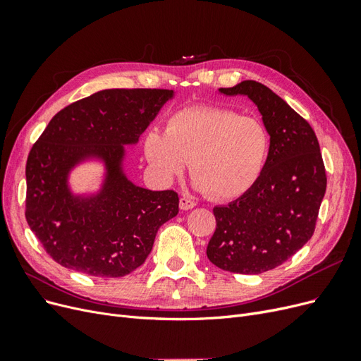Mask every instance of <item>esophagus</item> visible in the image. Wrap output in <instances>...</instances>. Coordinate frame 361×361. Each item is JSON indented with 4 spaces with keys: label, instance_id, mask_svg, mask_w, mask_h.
<instances>
[{
    "label": "esophagus",
    "instance_id": "esophagus-1",
    "mask_svg": "<svg viewBox=\"0 0 361 361\" xmlns=\"http://www.w3.org/2000/svg\"><path fill=\"white\" fill-rule=\"evenodd\" d=\"M194 206H195V202H192L191 199L180 197V200H179V207H180L182 211H190V209H192Z\"/></svg>",
    "mask_w": 361,
    "mask_h": 361
}]
</instances>
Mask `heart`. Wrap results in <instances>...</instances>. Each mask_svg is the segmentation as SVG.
<instances>
[{
  "instance_id": "obj_1",
  "label": "heart",
  "mask_w": 361,
  "mask_h": 361,
  "mask_svg": "<svg viewBox=\"0 0 361 361\" xmlns=\"http://www.w3.org/2000/svg\"><path fill=\"white\" fill-rule=\"evenodd\" d=\"M143 149L162 180L182 176L191 161L195 188L215 200H232L259 180L269 134L259 118L227 108H187L169 118L166 133L149 130Z\"/></svg>"
}]
</instances>
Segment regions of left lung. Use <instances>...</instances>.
Instances as JSON below:
<instances>
[{"mask_svg":"<svg viewBox=\"0 0 361 361\" xmlns=\"http://www.w3.org/2000/svg\"><path fill=\"white\" fill-rule=\"evenodd\" d=\"M226 96H247L269 134V155L248 192L215 206L216 228L206 248L218 268L260 274L281 265L309 241L326 188L318 138L305 120L267 85L243 81Z\"/></svg>","mask_w":361,"mask_h":361,"instance_id":"left-lung-1","label":"left lung"}]
</instances>
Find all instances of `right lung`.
Wrapping results in <instances>:
<instances>
[{"label":"right lung","mask_w":361,"mask_h":361,"mask_svg":"<svg viewBox=\"0 0 361 361\" xmlns=\"http://www.w3.org/2000/svg\"><path fill=\"white\" fill-rule=\"evenodd\" d=\"M173 96L164 89H108L51 118L27 159L25 216L57 264L93 277H123L145 264L158 228L178 215L179 197L130 180L125 146L138 143ZM90 161L103 167L100 187L76 193L71 173Z\"/></svg>","instance_id":"right-lung-1"}]
</instances>
